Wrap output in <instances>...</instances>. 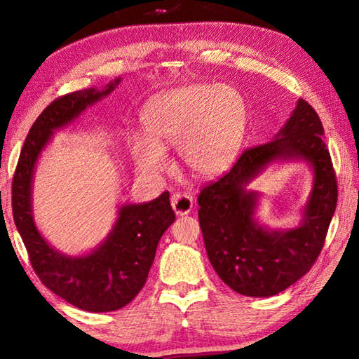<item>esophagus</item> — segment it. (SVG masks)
Masks as SVG:
<instances>
[{"label":"esophagus","mask_w":359,"mask_h":359,"mask_svg":"<svg viewBox=\"0 0 359 359\" xmlns=\"http://www.w3.org/2000/svg\"><path fill=\"white\" fill-rule=\"evenodd\" d=\"M171 205L177 215H187L193 209V199L188 194L174 193L171 196Z\"/></svg>","instance_id":"34e87169"}]
</instances>
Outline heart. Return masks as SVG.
<instances>
[{
    "instance_id": "b5f03b06",
    "label": "heart",
    "mask_w": 359,
    "mask_h": 359,
    "mask_svg": "<svg viewBox=\"0 0 359 359\" xmlns=\"http://www.w3.org/2000/svg\"><path fill=\"white\" fill-rule=\"evenodd\" d=\"M147 136L130 141L133 160L144 174H163L166 149L175 145L184 166L198 177L223 172L238 155L245 131V104L234 88L194 83L150 102L142 115Z\"/></svg>"
}]
</instances>
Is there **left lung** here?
I'll use <instances>...</instances> for the list:
<instances>
[{"mask_svg":"<svg viewBox=\"0 0 359 359\" xmlns=\"http://www.w3.org/2000/svg\"><path fill=\"white\" fill-rule=\"evenodd\" d=\"M323 135L318 114L299 100L276 139L242 151L226 174L199 193L205 252L218 277L236 293L274 296L306 276L317 261L337 205V179ZM290 157H302L314 168L304 222L294 230H264L252 220L257 196L245 185L271 161Z\"/></svg>","mask_w":359,"mask_h":359,"instance_id":"left-lung-1","label":"left lung"}]
</instances>
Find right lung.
Wrapping results in <instances>:
<instances>
[{
  "mask_svg": "<svg viewBox=\"0 0 359 359\" xmlns=\"http://www.w3.org/2000/svg\"><path fill=\"white\" fill-rule=\"evenodd\" d=\"M118 82L115 79L101 92L79 90L53 100L29 128L12 177V215L33 271L48 290L87 312L118 311L135 299L147 280L158 242L175 220L169 191L150 203L121 205L104 244L79 258L53 250L33 222L32 179L41 150L53 131L111 93Z\"/></svg>",
  "mask_w": 359,
  "mask_h": 359,
  "instance_id": "1",
  "label": "right lung"
}]
</instances>
